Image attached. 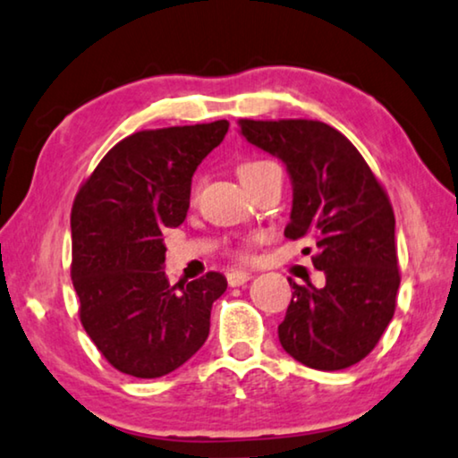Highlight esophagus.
Segmentation results:
<instances>
[{"label": "esophagus", "instance_id": "34e87169", "mask_svg": "<svg viewBox=\"0 0 458 458\" xmlns=\"http://www.w3.org/2000/svg\"><path fill=\"white\" fill-rule=\"evenodd\" d=\"M226 278H228L230 286H242V284H247V282L253 278V276H250L249 272H241V269H232Z\"/></svg>", "mask_w": 458, "mask_h": 458}]
</instances>
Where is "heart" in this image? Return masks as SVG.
Masks as SVG:
<instances>
[{
    "instance_id": "obj_1",
    "label": "heart",
    "mask_w": 458,
    "mask_h": 458,
    "mask_svg": "<svg viewBox=\"0 0 458 458\" xmlns=\"http://www.w3.org/2000/svg\"><path fill=\"white\" fill-rule=\"evenodd\" d=\"M274 167H278L274 162H266V159H253V162H244L238 165V176H241L242 184H247V182H250V180L259 178L261 174L274 170Z\"/></svg>"
}]
</instances>
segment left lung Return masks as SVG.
Wrapping results in <instances>:
<instances>
[{"instance_id":"8db88e82","label":"left lung","mask_w":458,"mask_h":458,"mask_svg":"<svg viewBox=\"0 0 458 458\" xmlns=\"http://www.w3.org/2000/svg\"><path fill=\"white\" fill-rule=\"evenodd\" d=\"M241 134L286 165L293 182L286 238H311L315 288L291 282L278 326L282 349L299 363L338 371L359 363L382 338L401 284L394 211L355 145L318 120H241ZM309 250V249H307Z\"/></svg>"}]
</instances>
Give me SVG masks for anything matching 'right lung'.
Listing matches in <instances>:
<instances>
[{
    "label": "right lung",
    "instance_id": "1",
    "mask_svg": "<svg viewBox=\"0 0 458 458\" xmlns=\"http://www.w3.org/2000/svg\"><path fill=\"white\" fill-rule=\"evenodd\" d=\"M228 122L134 132L107 151L72 205V284L81 324L101 355L132 377L178 369L209 336L220 272L189 284L165 278L162 232L184 222L197 165Z\"/></svg>",
    "mask_w": 458,
    "mask_h": 458
}]
</instances>
